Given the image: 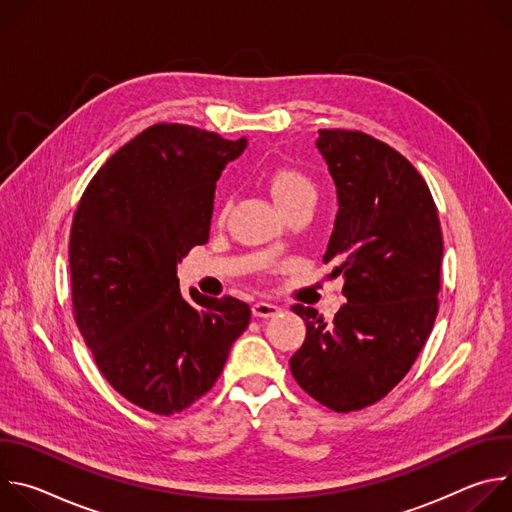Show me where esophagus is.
Here are the masks:
<instances>
[{"label": "esophagus", "mask_w": 512, "mask_h": 512, "mask_svg": "<svg viewBox=\"0 0 512 512\" xmlns=\"http://www.w3.org/2000/svg\"><path fill=\"white\" fill-rule=\"evenodd\" d=\"M281 312L279 306L275 304H269V302H255L253 304V316L255 318H273Z\"/></svg>", "instance_id": "obj_1"}]
</instances>
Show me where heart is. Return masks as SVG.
<instances>
[{"label":"heart","instance_id":"obj_1","mask_svg":"<svg viewBox=\"0 0 512 512\" xmlns=\"http://www.w3.org/2000/svg\"><path fill=\"white\" fill-rule=\"evenodd\" d=\"M265 186L281 210L302 198H316V188L312 180L294 168L271 170L265 178Z\"/></svg>","mask_w":512,"mask_h":512}]
</instances>
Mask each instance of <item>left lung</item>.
I'll list each match as a JSON object with an SVG mask.
<instances>
[{
    "mask_svg": "<svg viewBox=\"0 0 512 512\" xmlns=\"http://www.w3.org/2000/svg\"><path fill=\"white\" fill-rule=\"evenodd\" d=\"M318 133L338 198L324 263L342 275L346 304L330 324L291 306L306 340L289 369L310 397L348 413L381 401L429 338L444 241L427 184L399 152L360 131Z\"/></svg>",
    "mask_w": 512,
    "mask_h": 512,
    "instance_id": "obj_1",
    "label": "left lung"
}]
</instances>
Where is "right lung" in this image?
<instances>
[{"mask_svg":"<svg viewBox=\"0 0 512 512\" xmlns=\"http://www.w3.org/2000/svg\"><path fill=\"white\" fill-rule=\"evenodd\" d=\"M247 139L158 123L117 150L72 218V310L111 387L158 415L190 407L221 377L251 310L184 298L176 267L208 241L214 188Z\"/></svg>","mask_w":512,"mask_h":512,"instance_id":"right-lung-1","label":"right lung"}]
</instances>
